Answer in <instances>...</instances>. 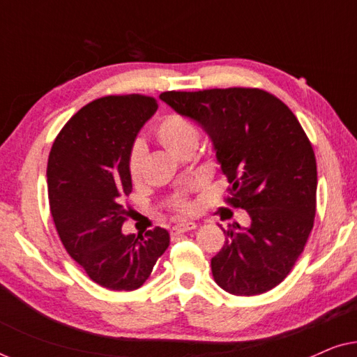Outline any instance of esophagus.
Returning a JSON list of instances; mask_svg holds the SVG:
<instances>
[{
    "label": "esophagus",
    "mask_w": 357,
    "mask_h": 357,
    "mask_svg": "<svg viewBox=\"0 0 357 357\" xmlns=\"http://www.w3.org/2000/svg\"><path fill=\"white\" fill-rule=\"evenodd\" d=\"M197 227L193 222H185V224H178V226H175L170 229V236L175 237V236H180V234H185V232H190L193 231V229Z\"/></svg>",
    "instance_id": "esophagus-1"
}]
</instances>
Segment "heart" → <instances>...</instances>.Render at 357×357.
<instances>
[{
    "mask_svg": "<svg viewBox=\"0 0 357 357\" xmlns=\"http://www.w3.org/2000/svg\"><path fill=\"white\" fill-rule=\"evenodd\" d=\"M154 136L162 144L170 154L177 155L185 153L190 148H197L198 144V130L190 123L183 116L170 114L165 115L162 120L155 125ZM143 162H144V149L139 143L131 146L128 159H126V169L131 182L138 183L143 177ZM170 208L177 216H188L193 213L195 203L190 199L188 192H177L170 198Z\"/></svg>",
    "mask_w": 357,
    "mask_h": 357,
    "instance_id": "b5f03b06",
    "label": "heart"
}]
</instances>
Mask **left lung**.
<instances>
[{
  "label": "left lung",
  "mask_w": 357,
  "mask_h": 357,
  "mask_svg": "<svg viewBox=\"0 0 357 357\" xmlns=\"http://www.w3.org/2000/svg\"><path fill=\"white\" fill-rule=\"evenodd\" d=\"M202 125L231 187L226 203L250 224L224 231L211 260L214 281L234 296H257L289 275L314 227L317 162L299 120L284 102L257 87L159 96Z\"/></svg>",
  "instance_id": "1"
}]
</instances>
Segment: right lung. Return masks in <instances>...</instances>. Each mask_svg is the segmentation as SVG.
<instances>
[{"label": "right lung", "mask_w": 357, "mask_h": 357, "mask_svg": "<svg viewBox=\"0 0 357 357\" xmlns=\"http://www.w3.org/2000/svg\"><path fill=\"white\" fill-rule=\"evenodd\" d=\"M158 110L154 97L107 96L68 120L47 165L48 202L66 252L92 281L110 291L144 284L170 237L162 227L125 236L131 193L126 159L136 135Z\"/></svg>", "instance_id": "add662e5"}]
</instances>
